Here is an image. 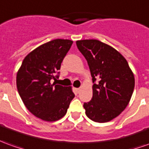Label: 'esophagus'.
Here are the masks:
<instances>
[{
	"label": "esophagus",
	"instance_id": "obj_1",
	"mask_svg": "<svg viewBox=\"0 0 149 149\" xmlns=\"http://www.w3.org/2000/svg\"><path fill=\"white\" fill-rule=\"evenodd\" d=\"M75 89H76V91H77V93L80 92V90H81V89H80V88H76Z\"/></svg>",
	"mask_w": 149,
	"mask_h": 149
}]
</instances>
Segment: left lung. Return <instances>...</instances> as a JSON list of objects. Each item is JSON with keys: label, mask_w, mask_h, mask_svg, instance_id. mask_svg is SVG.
<instances>
[{"label": "left lung", "mask_w": 149, "mask_h": 149, "mask_svg": "<svg viewBox=\"0 0 149 149\" xmlns=\"http://www.w3.org/2000/svg\"><path fill=\"white\" fill-rule=\"evenodd\" d=\"M92 76L93 97L84 103L91 120H112L128 105L135 87V78L124 57L111 46L96 39L77 41Z\"/></svg>", "instance_id": "obj_1"}]
</instances>
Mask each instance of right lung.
<instances>
[{
  "mask_svg": "<svg viewBox=\"0 0 149 149\" xmlns=\"http://www.w3.org/2000/svg\"><path fill=\"white\" fill-rule=\"evenodd\" d=\"M72 44L54 39L29 53L17 74V91L26 107L44 121L59 120L67 113L75 97L71 87L52 84L59 78L61 63Z\"/></svg>",
  "mask_w": 149,
  "mask_h": 149,
  "instance_id": "right-lung-1",
  "label": "right lung"
}]
</instances>
